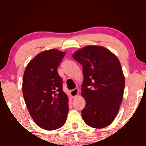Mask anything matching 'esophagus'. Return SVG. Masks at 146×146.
I'll use <instances>...</instances> for the list:
<instances>
[{
  "label": "esophagus",
  "mask_w": 146,
  "mask_h": 146,
  "mask_svg": "<svg viewBox=\"0 0 146 146\" xmlns=\"http://www.w3.org/2000/svg\"><path fill=\"white\" fill-rule=\"evenodd\" d=\"M79 93V90L78 88H75L71 90V95L72 98H75L76 96H78Z\"/></svg>",
  "instance_id": "34e87169"
}]
</instances>
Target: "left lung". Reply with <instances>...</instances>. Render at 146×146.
I'll return each mask as SVG.
<instances>
[{
    "label": "left lung",
    "instance_id": "1",
    "mask_svg": "<svg viewBox=\"0 0 146 146\" xmlns=\"http://www.w3.org/2000/svg\"><path fill=\"white\" fill-rule=\"evenodd\" d=\"M72 57L82 65L84 121L92 128H105L114 121L123 100L125 78L119 60L106 48L94 45L79 49Z\"/></svg>",
    "mask_w": 146,
    "mask_h": 146
}]
</instances>
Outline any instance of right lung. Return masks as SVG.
Masks as SVG:
<instances>
[{
  "label": "right lung",
  "mask_w": 146,
  "mask_h": 146,
  "mask_svg": "<svg viewBox=\"0 0 146 146\" xmlns=\"http://www.w3.org/2000/svg\"><path fill=\"white\" fill-rule=\"evenodd\" d=\"M65 56L59 50L38 53L27 66L23 79V94L33 121L46 130L61 128L68 112V98L62 90L57 68Z\"/></svg>",
  "instance_id": "obj_1"
}]
</instances>
